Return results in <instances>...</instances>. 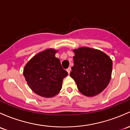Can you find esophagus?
I'll list each match as a JSON object with an SVG mask.
<instances>
[{"mask_svg": "<svg viewBox=\"0 0 130 130\" xmlns=\"http://www.w3.org/2000/svg\"><path fill=\"white\" fill-rule=\"evenodd\" d=\"M67 72L69 73V74H70V71H71V68L70 67H69L67 69Z\"/></svg>", "mask_w": 130, "mask_h": 130, "instance_id": "34e87169", "label": "esophagus"}]
</instances>
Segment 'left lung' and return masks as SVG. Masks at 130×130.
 <instances>
[{
    "instance_id": "obj_1",
    "label": "left lung",
    "mask_w": 130,
    "mask_h": 130,
    "mask_svg": "<svg viewBox=\"0 0 130 130\" xmlns=\"http://www.w3.org/2000/svg\"><path fill=\"white\" fill-rule=\"evenodd\" d=\"M73 66L70 72L79 91L93 96L107 87L111 79V60L100 50L82 47L73 50Z\"/></svg>"
}]
</instances>
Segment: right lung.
I'll list each match as a JSON object with an SVG mask.
<instances>
[{"mask_svg":"<svg viewBox=\"0 0 130 130\" xmlns=\"http://www.w3.org/2000/svg\"><path fill=\"white\" fill-rule=\"evenodd\" d=\"M57 51L48 49L39 53L25 65L24 76L30 88L41 96L53 97L60 91L68 72L62 68Z\"/></svg>","mask_w":130,"mask_h":130,"instance_id":"obj_1","label":"right lung"}]
</instances>
